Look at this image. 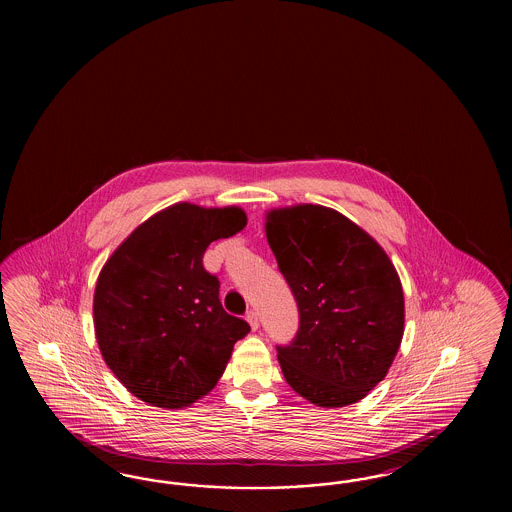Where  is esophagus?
I'll use <instances>...</instances> for the list:
<instances>
[{
    "mask_svg": "<svg viewBox=\"0 0 512 512\" xmlns=\"http://www.w3.org/2000/svg\"><path fill=\"white\" fill-rule=\"evenodd\" d=\"M246 319H248L249 326L253 328V330H257L259 328V317H257V313L253 310L248 311V315H246Z\"/></svg>",
    "mask_w": 512,
    "mask_h": 512,
    "instance_id": "1",
    "label": "esophagus"
}]
</instances>
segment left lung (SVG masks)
<instances>
[{
  "instance_id": "obj_1",
  "label": "left lung",
  "mask_w": 512,
  "mask_h": 512,
  "mask_svg": "<svg viewBox=\"0 0 512 512\" xmlns=\"http://www.w3.org/2000/svg\"><path fill=\"white\" fill-rule=\"evenodd\" d=\"M264 229L300 315L295 340L276 347L285 381L319 407L357 403L402 343L394 264L357 223L319 204L270 210Z\"/></svg>"
}]
</instances>
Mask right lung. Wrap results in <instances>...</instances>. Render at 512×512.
<instances>
[{"label": "right lung", "instance_id": "add662e5", "mask_svg": "<svg viewBox=\"0 0 512 512\" xmlns=\"http://www.w3.org/2000/svg\"><path fill=\"white\" fill-rule=\"evenodd\" d=\"M248 223L238 206L178 202L146 219L103 266L93 295L95 338L133 396L182 409L216 387L249 325L219 302L206 248Z\"/></svg>", "mask_w": 512, "mask_h": 512}]
</instances>
